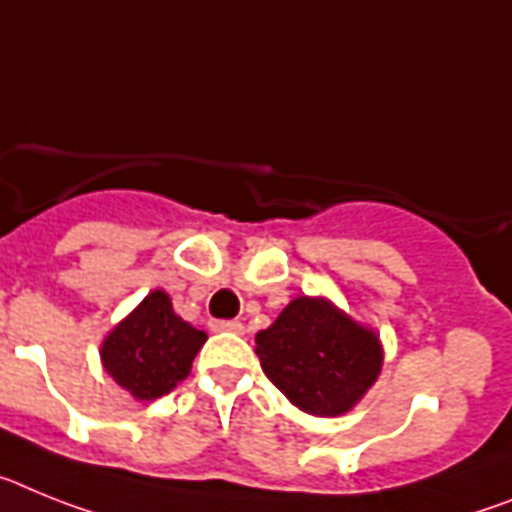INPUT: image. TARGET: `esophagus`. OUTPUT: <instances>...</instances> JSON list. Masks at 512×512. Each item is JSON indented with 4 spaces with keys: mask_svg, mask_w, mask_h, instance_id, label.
I'll return each mask as SVG.
<instances>
[{
    "mask_svg": "<svg viewBox=\"0 0 512 512\" xmlns=\"http://www.w3.org/2000/svg\"><path fill=\"white\" fill-rule=\"evenodd\" d=\"M213 332H242V322L239 319H213L211 322Z\"/></svg>",
    "mask_w": 512,
    "mask_h": 512,
    "instance_id": "esophagus-1",
    "label": "esophagus"
}]
</instances>
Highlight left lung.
Masks as SVG:
<instances>
[{"label": "left lung", "instance_id": "1", "mask_svg": "<svg viewBox=\"0 0 512 512\" xmlns=\"http://www.w3.org/2000/svg\"><path fill=\"white\" fill-rule=\"evenodd\" d=\"M255 342L265 376L317 417L348 412L381 371L379 337L324 299L299 296Z\"/></svg>", "mask_w": 512, "mask_h": 512}]
</instances>
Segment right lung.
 <instances>
[{
  "mask_svg": "<svg viewBox=\"0 0 512 512\" xmlns=\"http://www.w3.org/2000/svg\"><path fill=\"white\" fill-rule=\"evenodd\" d=\"M206 332L182 322L164 291L149 293L102 342V363L136 399L170 394L190 373Z\"/></svg>",
  "mask_w": 512,
  "mask_h": 512,
  "instance_id": "right-lung-1",
  "label": "right lung"
}]
</instances>
